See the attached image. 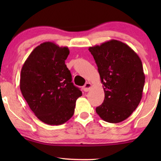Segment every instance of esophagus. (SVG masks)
<instances>
[{
	"mask_svg": "<svg viewBox=\"0 0 161 161\" xmlns=\"http://www.w3.org/2000/svg\"><path fill=\"white\" fill-rule=\"evenodd\" d=\"M92 83L89 82H87V83H86V84L84 86H83V90H84V92H89V90L92 89Z\"/></svg>",
	"mask_w": 161,
	"mask_h": 161,
	"instance_id": "obj_1",
	"label": "esophagus"
}]
</instances>
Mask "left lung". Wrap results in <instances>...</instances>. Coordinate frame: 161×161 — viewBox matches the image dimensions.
Segmentation results:
<instances>
[{
    "instance_id": "left-lung-1",
    "label": "left lung",
    "mask_w": 161,
    "mask_h": 161,
    "mask_svg": "<svg viewBox=\"0 0 161 161\" xmlns=\"http://www.w3.org/2000/svg\"><path fill=\"white\" fill-rule=\"evenodd\" d=\"M105 92L104 102L96 108L105 122L119 123L129 117L142 98L145 75L137 53L115 39L89 47Z\"/></svg>"
}]
</instances>
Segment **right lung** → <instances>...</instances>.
<instances>
[{
  "label": "right lung",
  "instance_id": "obj_1",
  "mask_svg": "<svg viewBox=\"0 0 161 161\" xmlns=\"http://www.w3.org/2000/svg\"><path fill=\"white\" fill-rule=\"evenodd\" d=\"M69 50L51 42L35 47L21 69L19 89L35 116L50 125H59L73 116L82 92L72 83L65 64Z\"/></svg>",
  "mask_w": 161,
  "mask_h": 161
}]
</instances>
